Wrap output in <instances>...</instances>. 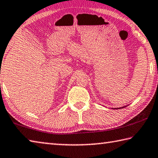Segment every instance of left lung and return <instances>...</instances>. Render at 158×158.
Returning a JSON list of instances; mask_svg holds the SVG:
<instances>
[{
	"instance_id": "obj_1",
	"label": "left lung",
	"mask_w": 158,
	"mask_h": 158,
	"mask_svg": "<svg viewBox=\"0 0 158 158\" xmlns=\"http://www.w3.org/2000/svg\"><path fill=\"white\" fill-rule=\"evenodd\" d=\"M124 108V107H122V108ZM115 109H118V108H115Z\"/></svg>"
}]
</instances>
